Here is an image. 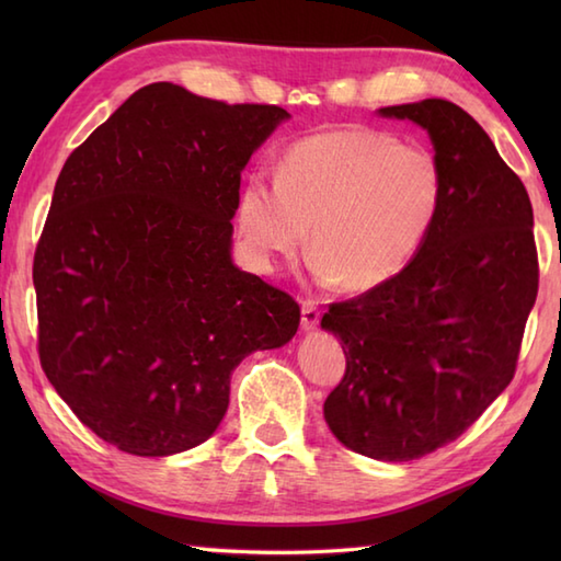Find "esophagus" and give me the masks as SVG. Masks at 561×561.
<instances>
[{"mask_svg":"<svg viewBox=\"0 0 561 561\" xmlns=\"http://www.w3.org/2000/svg\"><path fill=\"white\" fill-rule=\"evenodd\" d=\"M318 320H320L318 304L311 301V299L301 301V325H304V330H313L318 325Z\"/></svg>","mask_w":561,"mask_h":561,"instance_id":"esophagus-1","label":"esophagus"}]
</instances>
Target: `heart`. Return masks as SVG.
I'll list each match as a JSON object with an SVG mask.
<instances>
[{"label": "heart", "mask_w": 561, "mask_h": 561, "mask_svg": "<svg viewBox=\"0 0 561 561\" xmlns=\"http://www.w3.org/2000/svg\"><path fill=\"white\" fill-rule=\"evenodd\" d=\"M446 205L436 153L376 127L294 141L277 178L253 173L238 193V229L260 267L277 270L306 245L313 270L347 291L383 287L420 257Z\"/></svg>", "instance_id": "1"}]
</instances>
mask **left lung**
I'll use <instances>...</instances> for the list:
<instances>
[{
    "mask_svg": "<svg viewBox=\"0 0 561 561\" xmlns=\"http://www.w3.org/2000/svg\"><path fill=\"white\" fill-rule=\"evenodd\" d=\"M378 113L426 129L446 205L400 277L320 320L347 356L323 412L347 448L408 462L456 440L511 383L540 270L526 185L472 115L444 99Z\"/></svg>",
    "mask_w": 561,
    "mask_h": 561,
    "instance_id": "1",
    "label": "left lung"
}]
</instances>
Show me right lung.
<instances>
[{"mask_svg": "<svg viewBox=\"0 0 561 561\" xmlns=\"http://www.w3.org/2000/svg\"><path fill=\"white\" fill-rule=\"evenodd\" d=\"M287 117L157 81L65 161L33 257L38 354L105 444L147 458L199 446L233 368L299 330V304L231 262L241 171Z\"/></svg>", "mask_w": 561, "mask_h": 561, "instance_id": "right-lung-1", "label": "right lung"}]
</instances>
